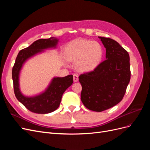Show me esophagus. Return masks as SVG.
Segmentation results:
<instances>
[{"mask_svg":"<svg viewBox=\"0 0 150 150\" xmlns=\"http://www.w3.org/2000/svg\"><path fill=\"white\" fill-rule=\"evenodd\" d=\"M79 78H78V75L76 74H73V80L74 82H77V81H78Z\"/></svg>","mask_w":150,"mask_h":150,"instance_id":"1","label":"esophagus"}]
</instances>
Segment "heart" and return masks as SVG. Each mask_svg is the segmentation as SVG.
<instances>
[{"label":"heart","instance_id":"obj_1","mask_svg":"<svg viewBox=\"0 0 150 150\" xmlns=\"http://www.w3.org/2000/svg\"><path fill=\"white\" fill-rule=\"evenodd\" d=\"M66 56L68 61L77 62V67L81 71H91L101 63L103 49L97 41L78 39L68 44Z\"/></svg>","mask_w":150,"mask_h":150}]
</instances>
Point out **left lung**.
<instances>
[{"label":"left lung","instance_id":"1","mask_svg":"<svg viewBox=\"0 0 150 150\" xmlns=\"http://www.w3.org/2000/svg\"><path fill=\"white\" fill-rule=\"evenodd\" d=\"M106 48V58L93 71L79 76L81 99L89 110L101 112L123 98L131 78L129 56L118 42L99 37Z\"/></svg>","mask_w":150,"mask_h":150}]
</instances>
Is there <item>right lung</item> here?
I'll use <instances>...</instances> for the list:
<instances>
[{
	"label": "right lung",
	"mask_w": 150,
	"mask_h": 150,
	"mask_svg": "<svg viewBox=\"0 0 150 150\" xmlns=\"http://www.w3.org/2000/svg\"><path fill=\"white\" fill-rule=\"evenodd\" d=\"M59 40L56 38L40 39L35 40L30 46L19 51L12 71L14 94L18 101L30 111L38 114H47L56 110L59 106L63 93L73 83V76L54 78L47 89L33 97L24 96L19 89V77L24 63L35 54L48 48L56 47Z\"/></svg>",
	"instance_id": "obj_1"
}]
</instances>
